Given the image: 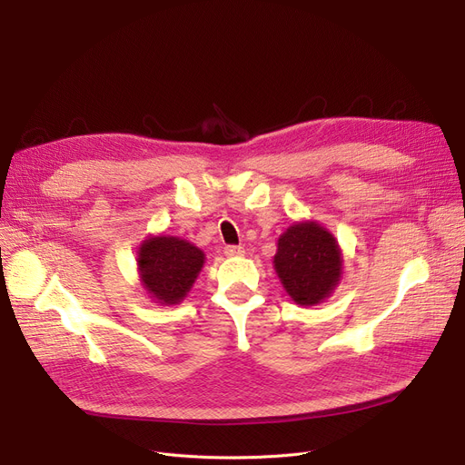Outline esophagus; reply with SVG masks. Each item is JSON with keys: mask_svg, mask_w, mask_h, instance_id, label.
<instances>
[{"mask_svg": "<svg viewBox=\"0 0 465 465\" xmlns=\"http://www.w3.org/2000/svg\"><path fill=\"white\" fill-rule=\"evenodd\" d=\"M224 254L230 256V258H237V256L245 254V249H242L241 245H228V247L224 249Z\"/></svg>", "mask_w": 465, "mask_h": 465, "instance_id": "34e87169", "label": "esophagus"}]
</instances>
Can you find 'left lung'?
I'll list each match as a JSON object with an SVG mask.
<instances>
[{
    "label": "left lung",
    "instance_id": "8db88e82",
    "mask_svg": "<svg viewBox=\"0 0 465 465\" xmlns=\"http://www.w3.org/2000/svg\"><path fill=\"white\" fill-rule=\"evenodd\" d=\"M273 265L286 294L305 307L330 298L343 273L335 237L312 220L292 224L279 237Z\"/></svg>",
    "mask_w": 465,
    "mask_h": 465
}]
</instances>
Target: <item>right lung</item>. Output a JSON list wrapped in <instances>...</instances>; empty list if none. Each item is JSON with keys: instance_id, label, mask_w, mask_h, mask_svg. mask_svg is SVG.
I'll return each instance as SVG.
<instances>
[{"instance_id": "1", "label": "right lung", "mask_w": 465, "mask_h": 465, "mask_svg": "<svg viewBox=\"0 0 465 465\" xmlns=\"http://www.w3.org/2000/svg\"><path fill=\"white\" fill-rule=\"evenodd\" d=\"M203 262V251L173 235L144 239L137 252L141 284L162 305H175L186 298Z\"/></svg>"}]
</instances>
